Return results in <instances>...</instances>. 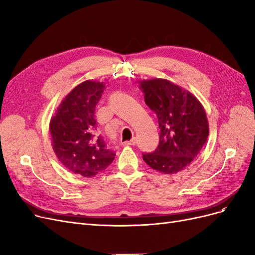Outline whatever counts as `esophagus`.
<instances>
[{
    "label": "esophagus",
    "instance_id": "esophagus-1",
    "mask_svg": "<svg viewBox=\"0 0 255 255\" xmlns=\"http://www.w3.org/2000/svg\"><path fill=\"white\" fill-rule=\"evenodd\" d=\"M135 144H136V139H135V137H133L132 139H130V141H127V142H125V143H124V145H126V146L135 145Z\"/></svg>",
    "mask_w": 255,
    "mask_h": 255
}]
</instances>
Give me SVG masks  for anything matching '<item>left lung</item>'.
Returning <instances> with one entry per match:
<instances>
[{"mask_svg": "<svg viewBox=\"0 0 255 255\" xmlns=\"http://www.w3.org/2000/svg\"><path fill=\"white\" fill-rule=\"evenodd\" d=\"M138 84L160 127L157 149L144 153L143 160L154 170L176 174L198 155L207 142V113L195 95L167 79L139 80Z\"/></svg>", "mask_w": 255, "mask_h": 255, "instance_id": "left-lung-1", "label": "left lung"}]
</instances>
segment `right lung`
<instances>
[{"mask_svg":"<svg viewBox=\"0 0 255 255\" xmlns=\"http://www.w3.org/2000/svg\"><path fill=\"white\" fill-rule=\"evenodd\" d=\"M104 89V83L95 80L79 84L63 98L50 122L57 158L71 172L86 178L100 174L116 157L95 134V107Z\"/></svg>","mask_w":255,"mask_h":255,"instance_id":"1","label":"right lung"}]
</instances>
